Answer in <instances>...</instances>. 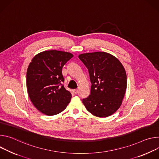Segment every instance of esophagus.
I'll return each mask as SVG.
<instances>
[{
    "label": "esophagus",
    "mask_w": 159,
    "mask_h": 159,
    "mask_svg": "<svg viewBox=\"0 0 159 159\" xmlns=\"http://www.w3.org/2000/svg\"><path fill=\"white\" fill-rule=\"evenodd\" d=\"M73 92H74V93H75V94H77L78 92V89H75V90H73Z\"/></svg>",
    "instance_id": "esophagus-1"
}]
</instances>
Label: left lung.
I'll list each match as a JSON object with an SVG mask.
<instances>
[{"label":"left lung","instance_id":"left-lung-1","mask_svg":"<svg viewBox=\"0 0 159 159\" xmlns=\"http://www.w3.org/2000/svg\"><path fill=\"white\" fill-rule=\"evenodd\" d=\"M79 59L89 70L90 95L82 102L87 111L106 117L118 110L125 97L127 78L125 69L114 56L104 52L80 54Z\"/></svg>","mask_w":159,"mask_h":159}]
</instances>
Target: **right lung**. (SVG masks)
<instances>
[{
	"label": "right lung",
	"instance_id": "obj_1",
	"mask_svg": "<svg viewBox=\"0 0 159 159\" xmlns=\"http://www.w3.org/2000/svg\"><path fill=\"white\" fill-rule=\"evenodd\" d=\"M73 57L69 52L47 50L35 56L26 73L29 97L42 113L54 116L63 111L71 99L64 84L62 67Z\"/></svg>",
	"mask_w": 159,
	"mask_h": 159
}]
</instances>
